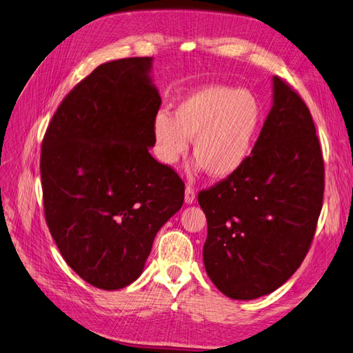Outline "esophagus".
Instances as JSON below:
<instances>
[{"instance_id":"34e87169","label":"esophagus","mask_w":353,"mask_h":353,"mask_svg":"<svg viewBox=\"0 0 353 353\" xmlns=\"http://www.w3.org/2000/svg\"><path fill=\"white\" fill-rule=\"evenodd\" d=\"M195 198H196V195H195L194 189L191 186H186V189H185V203L186 204H194Z\"/></svg>"}]
</instances>
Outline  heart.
<instances>
[{"label":"heart","instance_id":"heart-1","mask_svg":"<svg viewBox=\"0 0 353 353\" xmlns=\"http://www.w3.org/2000/svg\"><path fill=\"white\" fill-rule=\"evenodd\" d=\"M264 119V105L250 89L198 88L179 99L174 117L167 112L153 116L155 155L164 165H174L194 140V171L227 179L246 165Z\"/></svg>","mask_w":353,"mask_h":353}]
</instances>
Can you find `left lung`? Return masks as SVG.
<instances>
[{"mask_svg":"<svg viewBox=\"0 0 353 353\" xmlns=\"http://www.w3.org/2000/svg\"><path fill=\"white\" fill-rule=\"evenodd\" d=\"M273 105L252 157L198 194L207 276L232 300L276 291L301 265L323 198V158L309 108L273 76Z\"/></svg>","mask_w":353,"mask_h":353,"instance_id":"8db88e82","label":"left lung"}]
</instances>
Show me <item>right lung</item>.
I'll return each instance as SVG.
<instances>
[{"instance_id":"obj_1","label":"right lung","mask_w":353,"mask_h":353,"mask_svg":"<svg viewBox=\"0 0 353 353\" xmlns=\"http://www.w3.org/2000/svg\"><path fill=\"white\" fill-rule=\"evenodd\" d=\"M150 74L149 57L97 67L64 98L41 144L52 237L65 263L105 291L140 277L157 232L183 205L182 179L149 153L161 105Z\"/></svg>"}]
</instances>
